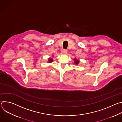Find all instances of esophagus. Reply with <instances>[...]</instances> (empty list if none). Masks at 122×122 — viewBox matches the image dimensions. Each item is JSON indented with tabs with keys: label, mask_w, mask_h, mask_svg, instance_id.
<instances>
[{
	"label": "esophagus",
	"mask_w": 122,
	"mask_h": 122,
	"mask_svg": "<svg viewBox=\"0 0 122 122\" xmlns=\"http://www.w3.org/2000/svg\"><path fill=\"white\" fill-rule=\"evenodd\" d=\"M66 53H67V51L65 49H63L61 51V53L62 54H66Z\"/></svg>",
	"instance_id": "1"
}]
</instances>
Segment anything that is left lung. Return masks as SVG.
<instances>
[{"instance_id": "obj_1", "label": "left lung", "mask_w": 122, "mask_h": 122, "mask_svg": "<svg viewBox=\"0 0 122 122\" xmlns=\"http://www.w3.org/2000/svg\"><path fill=\"white\" fill-rule=\"evenodd\" d=\"M79 62H80V61H79L78 60H77V59H76V58L74 59V63H75L76 65H78V64L79 63Z\"/></svg>"}]
</instances>
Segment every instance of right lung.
<instances>
[{
  "mask_svg": "<svg viewBox=\"0 0 122 122\" xmlns=\"http://www.w3.org/2000/svg\"><path fill=\"white\" fill-rule=\"evenodd\" d=\"M53 59H52L51 58H49V59H48V63H51V62H53Z\"/></svg>",
  "mask_w": 122,
  "mask_h": 122,
  "instance_id": "add662e5",
  "label": "right lung"
}]
</instances>
